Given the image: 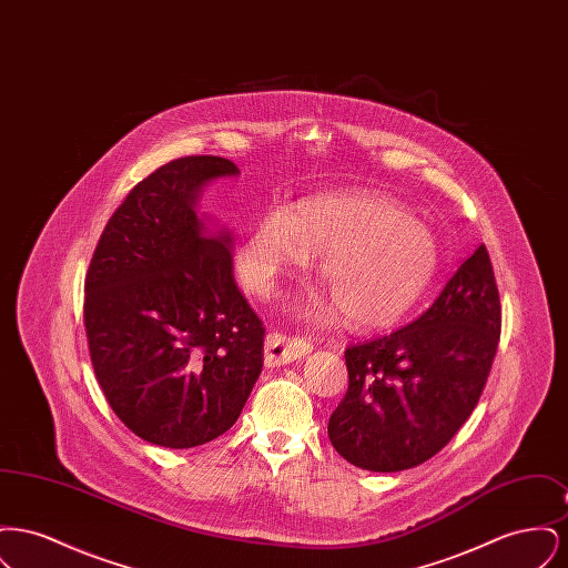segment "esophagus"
<instances>
[{"label": "esophagus", "instance_id": "obj_1", "mask_svg": "<svg viewBox=\"0 0 568 568\" xmlns=\"http://www.w3.org/2000/svg\"><path fill=\"white\" fill-rule=\"evenodd\" d=\"M311 352H313V345L306 338H294V336L271 332L266 336L264 362L268 368L285 366V364H292V362L306 357Z\"/></svg>", "mask_w": 568, "mask_h": 568}]
</instances>
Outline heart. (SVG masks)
<instances>
[{"label":"heart","instance_id":"obj_1","mask_svg":"<svg viewBox=\"0 0 568 568\" xmlns=\"http://www.w3.org/2000/svg\"><path fill=\"white\" fill-rule=\"evenodd\" d=\"M320 255L325 296L300 306L304 317L338 308L345 324H394L426 294L440 266L433 230L377 191H336L290 204L260 219L236 248V274L253 296H271L281 278Z\"/></svg>","mask_w":568,"mask_h":568}]
</instances>
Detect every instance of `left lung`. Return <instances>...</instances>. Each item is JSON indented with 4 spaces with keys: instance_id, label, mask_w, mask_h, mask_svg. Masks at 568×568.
<instances>
[{
    "instance_id": "left-lung-1",
    "label": "left lung",
    "mask_w": 568,
    "mask_h": 568,
    "mask_svg": "<svg viewBox=\"0 0 568 568\" xmlns=\"http://www.w3.org/2000/svg\"><path fill=\"white\" fill-rule=\"evenodd\" d=\"M500 341V300L481 244L433 306L345 352L349 389L327 436L353 466L398 473L436 456L470 417Z\"/></svg>"
}]
</instances>
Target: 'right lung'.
Returning a JSON list of instances; mask_svg holds the SVG:
<instances>
[{"label":"right lung","mask_w":568,"mask_h":568,"mask_svg":"<svg viewBox=\"0 0 568 568\" xmlns=\"http://www.w3.org/2000/svg\"><path fill=\"white\" fill-rule=\"evenodd\" d=\"M236 163H165L110 216L84 281L98 383L146 443L190 449L227 433L262 373L264 327L232 274L234 236L200 197Z\"/></svg>","instance_id":"right-lung-1"}]
</instances>
